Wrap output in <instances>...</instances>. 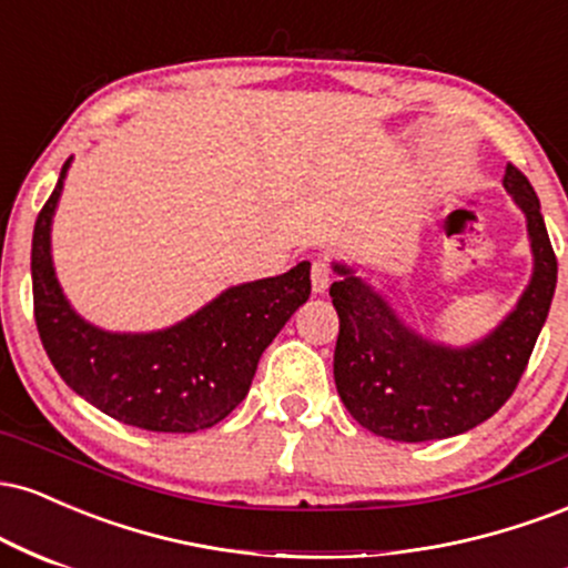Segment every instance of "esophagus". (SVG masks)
<instances>
[{
	"instance_id": "1",
	"label": "esophagus",
	"mask_w": 568,
	"mask_h": 568,
	"mask_svg": "<svg viewBox=\"0 0 568 568\" xmlns=\"http://www.w3.org/2000/svg\"><path fill=\"white\" fill-rule=\"evenodd\" d=\"M331 285V266L325 258H317L315 264H312V291L315 293H325Z\"/></svg>"
}]
</instances>
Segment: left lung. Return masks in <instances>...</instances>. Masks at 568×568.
<instances>
[{"instance_id": "8db88e82", "label": "left lung", "mask_w": 568, "mask_h": 568, "mask_svg": "<svg viewBox=\"0 0 568 568\" xmlns=\"http://www.w3.org/2000/svg\"><path fill=\"white\" fill-rule=\"evenodd\" d=\"M501 184L526 216L534 270L518 304L478 342L452 347L422 336L352 266L334 262L336 389L352 419L374 435L425 443L467 433L505 406L526 371L550 312L558 262L526 175L507 165Z\"/></svg>"}]
</instances>
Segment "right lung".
I'll return each instance as SVG.
<instances>
[{"label":"right lung","instance_id":"obj_1","mask_svg":"<svg viewBox=\"0 0 568 568\" xmlns=\"http://www.w3.org/2000/svg\"><path fill=\"white\" fill-rule=\"evenodd\" d=\"M71 160L63 162L31 240L34 317L50 363L77 395L122 425L152 433L219 425L243 403L262 352L310 298V262L285 275L232 285L168 328H98L69 304L53 266L50 232Z\"/></svg>","mask_w":568,"mask_h":568}]
</instances>
